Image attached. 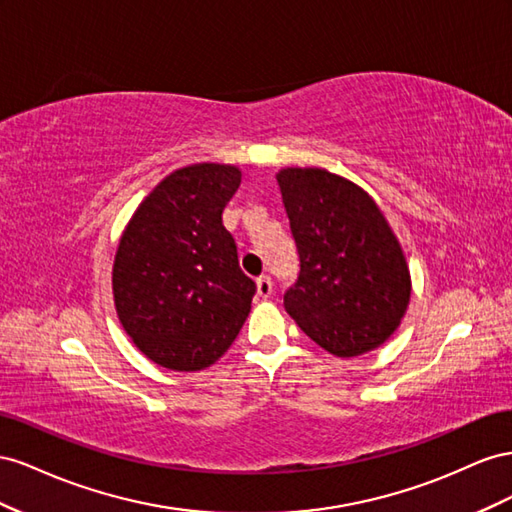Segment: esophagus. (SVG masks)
<instances>
[{
    "instance_id": "34e87169",
    "label": "esophagus",
    "mask_w": 512,
    "mask_h": 512,
    "mask_svg": "<svg viewBox=\"0 0 512 512\" xmlns=\"http://www.w3.org/2000/svg\"><path fill=\"white\" fill-rule=\"evenodd\" d=\"M257 294L261 298H270L272 296V279L268 274H261L257 279Z\"/></svg>"
}]
</instances>
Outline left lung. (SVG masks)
Masks as SVG:
<instances>
[{
  "mask_svg": "<svg viewBox=\"0 0 512 512\" xmlns=\"http://www.w3.org/2000/svg\"><path fill=\"white\" fill-rule=\"evenodd\" d=\"M300 272L283 302L306 337L341 358L382 345L410 302V270L384 214L324 169L276 175Z\"/></svg>",
  "mask_w": 512,
  "mask_h": 512,
  "instance_id": "obj_1",
  "label": "left lung"
}]
</instances>
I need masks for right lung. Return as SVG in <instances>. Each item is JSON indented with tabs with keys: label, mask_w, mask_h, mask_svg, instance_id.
I'll return each mask as SVG.
<instances>
[{
	"label": "right lung",
	"mask_w": 512,
	"mask_h": 512,
	"mask_svg": "<svg viewBox=\"0 0 512 512\" xmlns=\"http://www.w3.org/2000/svg\"><path fill=\"white\" fill-rule=\"evenodd\" d=\"M240 171L203 163L173 171L130 218L113 266L115 309L156 364L199 371L221 358L257 291L240 270L223 210Z\"/></svg>",
	"instance_id": "obj_1"
}]
</instances>
